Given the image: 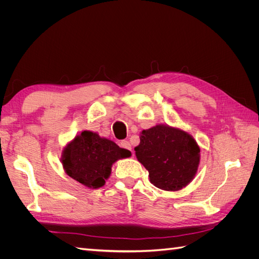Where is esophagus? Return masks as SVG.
Here are the masks:
<instances>
[{
  "label": "esophagus",
  "mask_w": 259,
  "mask_h": 259,
  "mask_svg": "<svg viewBox=\"0 0 259 259\" xmlns=\"http://www.w3.org/2000/svg\"><path fill=\"white\" fill-rule=\"evenodd\" d=\"M120 147L123 148V149H125V150L131 151V152H132V155H134V153H133V151H132V146H131V144L127 142V140H122V142L120 143Z\"/></svg>",
  "instance_id": "34e87169"
}]
</instances>
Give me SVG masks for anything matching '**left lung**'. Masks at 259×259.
<instances>
[{"label":"left lung","instance_id":"obj_1","mask_svg":"<svg viewBox=\"0 0 259 259\" xmlns=\"http://www.w3.org/2000/svg\"><path fill=\"white\" fill-rule=\"evenodd\" d=\"M135 151L137 160L149 171L151 184L166 191L186 187L200 163V148L193 137L168 125L144 130Z\"/></svg>","mask_w":259,"mask_h":259}]
</instances>
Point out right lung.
<instances>
[{
    "mask_svg": "<svg viewBox=\"0 0 259 259\" xmlns=\"http://www.w3.org/2000/svg\"><path fill=\"white\" fill-rule=\"evenodd\" d=\"M128 156L131 151L120 148L112 140L84 131L65 148L61 163L68 176L86 187L97 189L110 176L112 164Z\"/></svg>",
    "mask_w": 259,
    "mask_h": 259,
    "instance_id": "add662e5",
    "label": "right lung"
}]
</instances>
